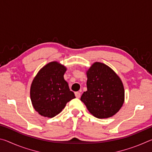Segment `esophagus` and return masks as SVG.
Segmentation results:
<instances>
[{"instance_id":"obj_1","label":"esophagus","mask_w":152,"mask_h":152,"mask_svg":"<svg viewBox=\"0 0 152 152\" xmlns=\"http://www.w3.org/2000/svg\"><path fill=\"white\" fill-rule=\"evenodd\" d=\"M75 96H76V98H80V96H81L80 92H75Z\"/></svg>"}]
</instances>
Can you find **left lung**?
Instances as JSON below:
<instances>
[{
  "label": "left lung",
  "mask_w": 152,
  "mask_h": 152,
  "mask_svg": "<svg viewBox=\"0 0 152 152\" xmlns=\"http://www.w3.org/2000/svg\"><path fill=\"white\" fill-rule=\"evenodd\" d=\"M86 74L87 91L82 94L81 101L95 117L113 116L124 102V88L119 77L109 66L100 62H95Z\"/></svg>",
  "instance_id": "1"
}]
</instances>
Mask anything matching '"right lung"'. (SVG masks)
Returning a JSON list of instances; mask_svg holds the SVG:
<instances>
[{"instance_id": "right-lung-1", "label": "right lung", "mask_w": 152, "mask_h": 152, "mask_svg": "<svg viewBox=\"0 0 152 152\" xmlns=\"http://www.w3.org/2000/svg\"><path fill=\"white\" fill-rule=\"evenodd\" d=\"M66 68L56 61L41 69L31 86V99L36 111L43 117L58 115L67 102L76 98L64 78Z\"/></svg>"}]
</instances>
